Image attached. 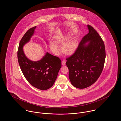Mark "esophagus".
Returning a JSON list of instances; mask_svg holds the SVG:
<instances>
[{
	"mask_svg": "<svg viewBox=\"0 0 121 121\" xmlns=\"http://www.w3.org/2000/svg\"><path fill=\"white\" fill-rule=\"evenodd\" d=\"M61 64H62V65H65V64H66V61L65 60H62V62H61Z\"/></svg>",
	"mask_w": 121,
	"mask_h": 121,
	"instance_id": "34e87169",
	"label": "esophagus"
}]
</instances>
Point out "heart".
<instances>
[{"instance_id": "heart-1", "label": "heart", "mask_w": 121, "mask_h": 121, "mask_svg": "<svg viewBox=\"0 0 121 121\" xmlns=\"http://www.w3.org/2000/svg\"><path fill=\"white\" fill-rule=\"evenodd\" d=\"M74 33L75 31H73L70 32V34H71L57 37L55 41L56 43L58 45L61 46L64 45L62 48V51L65 54L68 55L73 54L76 51L78 48V45L76 40L72 39L68 43L67 42L69 40L71 35L73 34ZM53 41L51 42L50 44V48L52 52L54 53H58L60 50L59 47Z\"/></svg>"}]
</instances>
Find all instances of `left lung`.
<instances>
[{"instance_id":"obj_1","label":"left lung","mask_w":121,"mask_h":121,"mask_svg":"<svg viewBox=\"0 0 121 121\" xmlns=\"http://www.w3.org/2000/svg\"><path fill=\"white\" fill-rule=\"evenodd\" d=\"M87 27L88 33L66 62L71 84L81 89L90 86L97 81L103 70L106 57L101 36L92 26L87 25Z\"/></svg>"}]
</instances>
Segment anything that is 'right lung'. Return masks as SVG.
<instances>
[{"mask_svg": "<svg viewBox=\"0 0 121 121\" xmlns=\"http://www.w3.org/2000/svg\"><path fill=\"white\" fill-rule=\"evenodd\" d=\"M36 28V26L29 29L21 39L18 46L17 59L21 70L29 83L38 89L45 90L53 85L61 67V61L58 57L48 52L38 61H32L26 56L23 47L30 41Z\"/></svg>", "mask_w": 121, "mask_h": 121, "instance_id": "1", "label": "right lung"}]
</instances>
